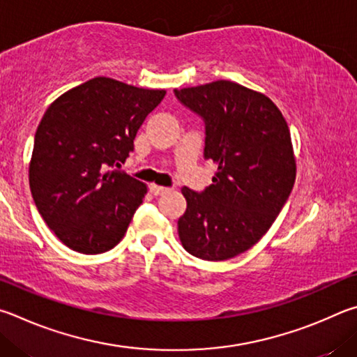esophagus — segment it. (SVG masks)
I'll use <instances>...</instances> for the list:
<instances>
[{
  "label": "esophagus",
  "mask_w": 357,
  "mask_h": 357,
  "mask_svg": "<svg viewBox=\"0 0 357 357\" xmlns=\"http://www.w3.org/2000/svg\"><path fill=\"white\" fill-rule=\"evenodd\" d=\"M150 192H152L153 196H161V195H166V192H169V188H166V186H160V185L152 183L150 185Z\"/></svg>",
  "instance_id": "obj_1"
}]
</instances>
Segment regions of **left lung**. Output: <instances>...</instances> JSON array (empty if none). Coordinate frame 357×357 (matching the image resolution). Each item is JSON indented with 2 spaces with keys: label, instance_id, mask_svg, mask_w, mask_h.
Segmentation results:
<instances>
[{
  "label": "left lung",
  "instance_id": "1",
  "mask_svg": "<svg viewBox=\"0 0 357 357\" xmlns=\"http://www.w3.org/2000/svg\"><path fill=\"white\" fill-rule=\"evenodd\" d=\"M174 92L204 119V156L216 165L205 191L182 190L186 211L178 220L180 241L202 260L232 259L268 232L295 185L289 125L265 93L234 81Z\"/></svg>",
  "mask_w": 357,
  "mask_h": 357
}]
</instances>
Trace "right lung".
Listing matches in <instances>:
<instances>
[{
    "label": "right lung",
    "mask_w": 357,
    "mask_h": 357,
    "mask_svg": "<svg viewBox=\"0 0 357 357\" xmlns=\"http://www.w3.org/2000/svg\"><path fill=\"white\" fill-rule=\"evenodd\" d=\"M165 96L97 77L48 106L34 136L29 188L67 248L102 254L123 238L147 186L114 166L127 160L144 119Z\"/></svg>",
    "instance_id": "add662e5"
}]
</instances>
